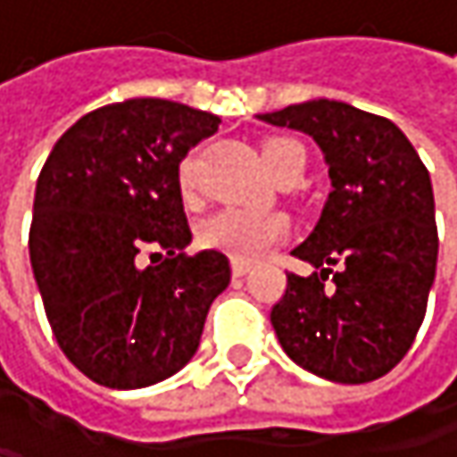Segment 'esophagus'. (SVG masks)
Returning a JSON list of instances; mask_svg holds the SVG:
<instances>
[{
    "instance_id": "1",
    "label": "esophagus",
    "mask_w": 457,
    "mask_h": 457,
    "mask_svg": "<svg viewBox=\"0 0 457 457\" xmlns=\"http://www.w3.org/2000/svg\"><path fill=\"white\" fill-rule=\"evenodd\" d=\"M248 270H251V264H248V262H237V259L232 262V275H235V278L248 275Z\"/></svg>"
}]
</instances>
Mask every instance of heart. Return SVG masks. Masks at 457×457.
Listing matches in <instances>:
<instances>
[{"instance_id": "1", "label": "heart", "mask_w": 457, "mask_h": 457, "mask_svg": "<svg viewBox=\"0 0 457 457\" xmlns=\"http://www.w3.org/2000/svg\"><path fill=\"white\" fill-rule=\"evenodd\" d=\"M299 153H302V147L294 139L272 137L262 145V163L275 179ZM179 190L185 198H190L195 190L193 161H185L179 166ZM283 237H286V222L278 214L253 212V209H235V206L220 209L198 225L201 245L222 251L237 262H253V259L264 256Z\"/></svg>"}]
</instances>
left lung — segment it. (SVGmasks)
I'll list each match as a JSON object with an SVG mask.
<instances>
[{
	"instance_id": "obj_1",
	"label": "left lung",
	"mask_w": 457,
	"mask_h": 457,
	"mask_svg": "<svg viewBox=\"0 0 457 457\" xmlns=\"http://www.w3.org/2000/svg\"><path fill=\"white\" fill-rule=\"evenodd\" d=\"M256 119L315 139L330 177L318 225L294 248L315 272H291L270 315L278 341L325 381H376L408 354L434 286L428 171L397 124L349 103L307 100Z\"/></svg>"
}]
</instances>
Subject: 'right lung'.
Masks as SVG:
<instances>
[{
  "label": "right lung",
  "instance_id": "add662e5",
  "mask_svg": "<svg viewBox=\"0 0 457 457\" xmlns=\"http://www.w3.org/2000/svg\"><path fill=\"white\" fill-rule=\"evenodd\" d=\"M217 127L171 100L113 103L57 139L37 179L29 251L46 320L65 357L108 389L182 370L229 286L222 251L185 253L179 190L182 158Z\"/></svg>",
  "mask_w": 457,
  "mask_h": 457
}]
</instances>
